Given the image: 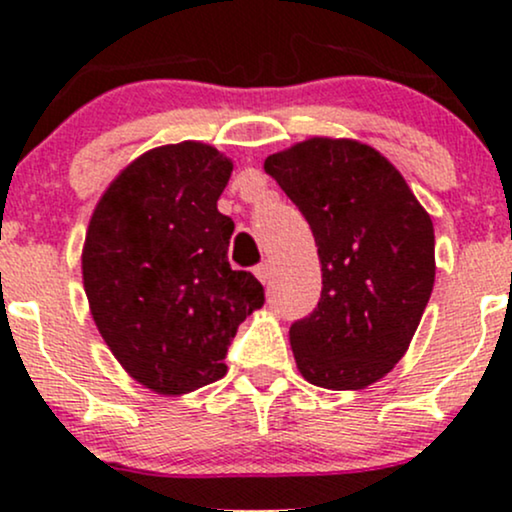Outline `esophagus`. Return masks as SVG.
Instances as JSON below:
<instances>
[{"mask_svg":"<svg viewBox=\"0 0 512 512\" xmlns=\"http://www.w3.org/2000/svg\"><path fill=\"white\" fill-rule=\"evenodd\" d=\"M272 274H274L272 262H260V264H257V267H255V276L262 281V284H269V279H272Z\"/></svg>","mask_w":512,"mask_h":512,"instance_id":"obj_1","label":"esophagus"}]
</instances>
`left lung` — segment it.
<instances>
[{
    "instance_id": "obj_1",
    "label": "left lung",
    "mask_w": 512,
    "mask_h": 512,
    "mask_svg": "<svg viewBox=\"0 0 512 512\" xmlns=\"http://www.w3.org/2000/svg\"><path fill=\"white\" fill-rule=\"evenodd\" d=\"M264 170L310 223L322 264L317 308L291 325L308 383L361 390L409 349L436 279V236L407 180L354 139L315 137Z\"/></svg>"
}]
</instances>
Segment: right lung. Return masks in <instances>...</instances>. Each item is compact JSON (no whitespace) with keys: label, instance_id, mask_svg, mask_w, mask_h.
<instances>
[{"label":"right lung","instance_id":"1","mask_svg":"<svg viewBox=\"0 0 512 512\" xmlns=\"http://www.w3.org/2000/svg\"><path fill=\"white\" fill-rule=\"evenodd\" d=\"M233 163L214 146H158L110 182L88 223L81 269L113 356L158 395L226 375L238 325L264 289L231 269L233 221L216 209Z\"/></svg>","mask_w":512,"mask_h":512}]
</instances>
